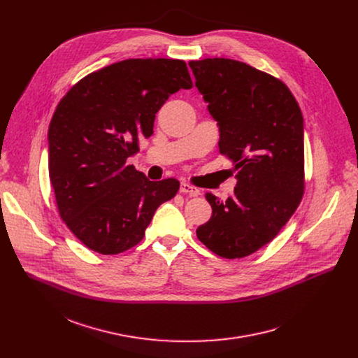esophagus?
Listing matches in <instances>:
<instances>
[{
	"label": "esophagus",
	"mask_w": 358,
	"mask_h": 358,
	"mask_svg": "<svg viewBox=\"0 0 358 358\" xmlns=\"http://www.w3.org/2000/svg\"><path fill=\"white\" fill-rule=\"evenodd\" d=\"M180 192L182 194H188L191 196H196L199 194V189L195 188L194 185L188 184V182H181V187H180Z\"/></svg>",
	"instance_id": "34e87169"
}]
</instances>
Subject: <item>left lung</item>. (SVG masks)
I'll return each mask as SVG.
<instances>
[{"label":"left lung","instance_id":"8db88e82","mask_svg":"<svg viewBox=\"0 0 358 358\" xmlns=\"http://www.w3.org/2000/svg\"><path fill=\"white\" fill-rule=\"evenodd\" d=\"M189 66L238 178L225 202L206 194L213 215L196 236L218 257L241 259L271 242L303 198L301 110L280 79L245 62L207 58Z\"/></svg>","mask_w":358,"mask_h":358}]
</instances>
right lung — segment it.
Here are the masks:
<instances>
[{
  "label": "right lung",
  "mask_w": 358,
  "mask_h": 358,
  "mask_svg": "<svg viewBox=\"0 0 358 358\" xmlns=\"http://www.w3.org/2000/svg\"><path fill=\"white\" fill-rule=\"evenodd\" d=\"M191 87L184 61L137 58L86 75L61 99L48 131L49 178L61 218L89 249L136 246L176 196L177 178L150 181L126 160L152 134L166 100Z\"/></svg>",
  "instance_id": "right-lung-1"
}]
</instances>
